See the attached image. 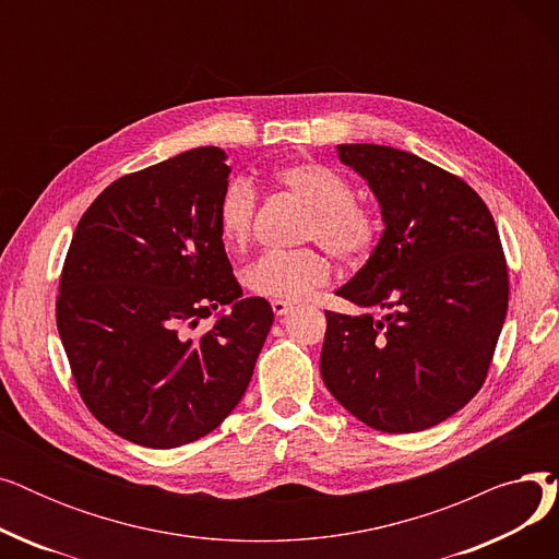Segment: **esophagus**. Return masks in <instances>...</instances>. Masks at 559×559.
I'll return each instance as SVG.
<instances>
[{
	"label": "esophagus",
	"instance_id": "1",
	"mask_svg": "<svg viewBox=\"0 0 559 559\" xmlns=\"http://www.w3.org/2000/svg\"><path fill=\"white\" fill-rule=\"evenodd\" d=\"M272 310H274L276 317H283V314H287L292 310V304H287V301H272Z\"/></svg>",
	"mask_w": 559,
	"mask_h": 559
}]
</instances>
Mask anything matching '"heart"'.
<instances>
[{
  "label": "heart",
  "mask_w": 559,
  "mask_h": 559,
  "mask_svg": "<svg viewBox=\"0 0 559 559\" xmlns=\"http://www.w3.org/2000/svg\"><path fill=\"white\" fill-rule=\"evenodd\" d=\"M274 181L310 211L306 240H314L342 262L365 260L378 235V224L365 205L354 201V190L342 176L321 163H292L274 171ZM258 194L247 179H233L217 205L219 238L226 249H242L253 228ZM331 276L326 255L314 249L267 251L242 274L245 287L255 297L274 301L308 299Z\"/></svg>",
  "instance_id": "b5f03b06"
}]
</instances>
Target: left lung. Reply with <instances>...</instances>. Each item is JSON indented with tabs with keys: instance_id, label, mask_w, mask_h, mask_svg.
Here are the masks:
<instances>
[{
	"instance_id": "8db88e82",
	"label": "left lung",
	"mask_w": 559,
	"mask_h": 559,
	"mask_svg": "<svg viewBox=\"0 0 559 559\" xmlns=\"http://www.w3.org/2000/svg\"><path fill=\"white\" fill-rule=\"evenodd\" d=\"M373 192L383 235L326 310L321 378L362 424L417 432L485 383L508 314V264L485 201L457 176L383 144H337ZM380 313V318L374 314Z\"/></svg>"
}]
</instances>
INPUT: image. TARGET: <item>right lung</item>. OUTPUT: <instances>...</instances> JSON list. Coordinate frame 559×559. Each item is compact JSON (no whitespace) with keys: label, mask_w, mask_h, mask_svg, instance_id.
Here are the masks:
<instances>
[{"label":"right lung","mask_w":559,"mask_h":559,"mask_svg":"<svg viewBox=\"0 0 559 559\" xmlns=\"http://www.w3.org/2000/svg\"><path fill=\"white\" fill-rule=\"evenodd\" d=\"M228 174L224 150L197 146L110 183L72 235L58 335L87 409L138 447L215 430L274 324L267 301L242 299L219 238ZM211 313L214 329L192 338Z\"/></svg>","instance_id":"add662e5"}]
</instances>
